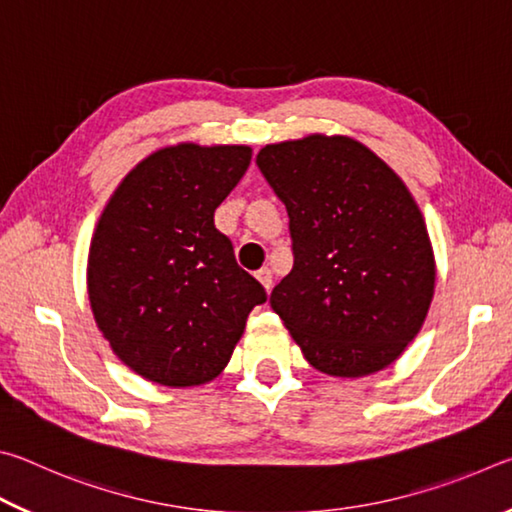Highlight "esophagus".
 Returning <instances> with one entry per match:
<instances>
[{
    "instance_id": "34e87169",
    "label": "esophagus",
    "mask_w": 512,
    "mask_h": 512,
    "mask_svg": "<svg viewBox=\"0 0 512 512\" xmlns=\"http://www.w3.org/2000/svg\"><path fill=\"white\" fill-rule=\"evenodd\" d=\"M257 275V280L262 282V287L271 293V289H273V273H271V268H259V271L255 273Z\"/></svg>"
}]
</instances>
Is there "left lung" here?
<instances>
[{
    "instance_id": "8db88e82",
    "label": "left lung",
    "mask_w": 512,
    "mask_h": 512,
    "mask_svg": "<svg viewBox=\"0 0 512 512\" xmlns=\"http://www.w3.org/2000/svg\"><path fill=\"white\" fill-rule=\"evenodd\" d=\"M257 164L289 212L293 268L271 307L291 339L329 377L391 366L418 336L436 287L409 187L348 135L266 144Z\"/></svg>"
}]
</instances>
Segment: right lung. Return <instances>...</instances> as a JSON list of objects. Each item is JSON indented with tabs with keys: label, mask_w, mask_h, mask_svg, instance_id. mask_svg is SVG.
<instances>
[{
	"label": "right lung",
	"mask_w": 512,
	"mask_h": 512,
	"mask_svg": "<svg viewBox=\"0 0 512 512\" xmlns=\"http://www.w3.org/2000/svg\"><path fill=\"white\" fill-rule=\"evenodd\" d=\"M246 144L180 142L146 155L103 207L88 296L99 332L135 375L171 388L219 377L266 291L239 268L214 210L244 176Z\"/></svg>",
	"instance_id": "add662e5"
}]
</instances>
